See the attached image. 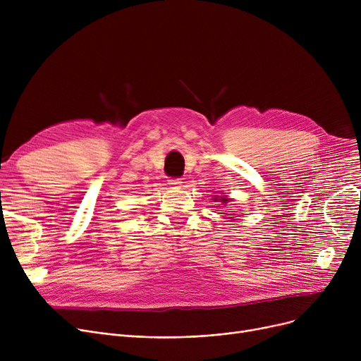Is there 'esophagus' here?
<instances>
[{
	"label": "esophagus",
	"mask_w": 361,
	"mask_h": 361,
	"mask_svg": "<svg viewBox=\"0 0 361 361\" xmlns=\"http://www.w3.org/2000/svg\"><path fill=\"white\" fill-rule=\"evenodd\" d=\"M181 178H169L168 180V184L169 185H173V187H178V185H181Z\"/></svg>",
	"instance_id": "1"
}]
</instances>
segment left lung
I'll return each instance as SVG.
<instances>
[{
  "label": "left lung",
  "mask_w": 361,
  "mask_h": 361,
  "mask_svg": "<svg viewBox=\"0 0 361 361\" xmlns=\"http://www.w3.org/2000/svg\"><path fill=\"white\" fill-rule=\"evenodd\" d=\"M215 199V202H222V203H226V202H230V199L228 197H226V196H222V197H219V196H214ZM230 215H233V214H230Z\"/></svg>",
  "instance_id": "obj_1"
}]
</instances>
